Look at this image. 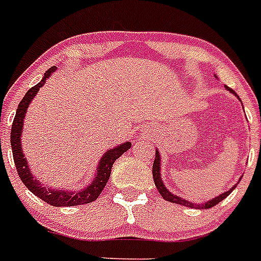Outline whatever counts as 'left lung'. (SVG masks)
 Wrapping results in <instances>:
<instances>
[{
    "instance_id": "left-lung-1",
    "label": "left lung",
    "mask_w": 261,
    "mask_h": 261,
    "mask_svg": "<svg viewBox=\"0 0 261 261\" xmlns=\"http://www.w3.org/2000/svg\"><path fill=\"white\" fill-rule=\"evenodd\" d=\"M226 90H229L230 93H233L234 95H236L237 98H238V95H237V93L234 92L231 88L229 87H225ZM160 155H159V151L155 152V160H154V164H152V178H154V182H155V186H156L158 191L160 193V195L163 197V199L168 200V202H172V203H177V204H181V205H186V207H190V208H211V207H214V205H216L217 203H220L221 200L225 199L226 197H228L229 194H230L231 191L234 190V189L237 188V185L238 184H236V185L233 186L231 189H229L228 191H225V193H223L221 195H219V197L214 198V199L208 200V202L205 203H202V204H197V203H191L189 202V200L184 199V198H180L178 195H174L172 194L171 191L168 190V189L166 188V185L163 184V180H162V176H160Z\"/></svg>"
}]
</instances>
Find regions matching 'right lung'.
<instances>
[{"mask_svg": "<svg viewBox=\"0 0 261 261\" xmlns=\"http://www.w3.org/2000/svg\"><path fill=\"white\" fill-rule=\"evenodd\" d=\"M57 70V67H51L45 72L44 77L37 85L31 88L23 99L19 103L18 109H16L15 118H14L13 126H11V133H10V141H11V150H13V158L14 163H15L16 171H18L19 177L23 181L25 186L32 191L36 197L42 199L44 202L49 203V204L54 205V207H70V205H79V204H87V203L93 202L99 197L102 193L103 188L106 186L107 181L111 174V168L114 166L115 160L120 158L124 152L128 149H130L132 143L130 142H124L120 143L119 146L110 149L105 152L103 156L101 158L99 163H98L97 173H95L94 180L92 184L85 186V189L80 191H72L68 193L67 190H58V189H51V188H45L41 185V182L37 180V177L33 176L31 169L28 168V162L23 154V149H21V130H23V123H24L25 112L27 109L30 107L31 101H32L40 88L45 85L47 77L51 75V72Z\"/></svg>", "mask_w": 261, "mask_h": 261, "instance_id": "right-lung-1", "label": "right lung"}]
</instances>
